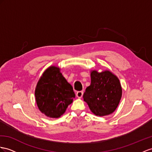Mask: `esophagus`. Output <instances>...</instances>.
I'll return each instance as SVG.
<instances>
[{
	"mask_svg": "<svg viewBox=\"0 0 152 152\" xmlns=\"http://www.w3.org/2000/svg\"><path fill=\"white\" fill-rule=\"evenodd\" d=\"M83 94V91H78V92H76V96L78 98H82Z\"/></svg>",
	"mask_w": 152,
	"mask_h": 152,
	"instance_id": "obj_1",
	"label": "esophagus"
}]
</instances>
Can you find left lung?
<instances>
[{
    "instance_id": "left-lung-1",
    "label": "left lung",
    "mask_w": 152,
    "mask_h": 152,
    "mask_svg": "<svg viewBox=\"0 0 152 152\" xmlns=\"http://www.w3.org/2000/svg\"><path fill=\"white\" fill-rule=\"evenodd\" d=\"M91 83L83 96L89 108L96 115H109L118 107L122 96L118 77L109 71L91 72Z\"/></svg>"
}]
</instances>
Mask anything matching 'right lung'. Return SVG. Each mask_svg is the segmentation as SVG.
Returning <instances> with one entry per match:
<instances>
[{"instance_id": "right-lung-1", "label": "right lung", "mask_w": 152, "mask_h": 152, "mask_svg": "<svg viewBox=\"0 0 152 152\" xmlns=\"http://www.w3.org/2000/svg\"><path fill=\"white\" fill-rule=\"evenodd\" d=\"M34 94L39 110L51 118L63 115L75 98L71 85L62 75L60 69L55 66H50L43 73Z\"/></svg>"}]
</instances>
